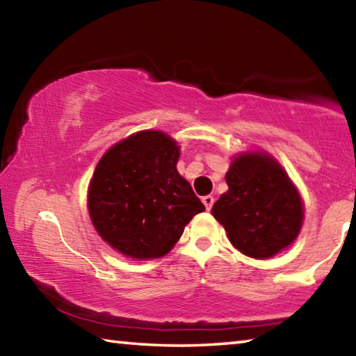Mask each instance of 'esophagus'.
<instances>
[{"label": "esophagus", "mask_w": 356, "mask_h": 356, "mask_svg": "<svg viewBox=\"0 0 356 356\" xmlns=\"http://www.w3.org/2000/svg\"><path fill=\"white\" fill-rule=\"evenodd\" d=\"M202 204H204V206H206V209L207 210H210V209H212V206H213V196H204L202 197Z\"/></svg>", "instance_id": "34e87169"}]
</instances>
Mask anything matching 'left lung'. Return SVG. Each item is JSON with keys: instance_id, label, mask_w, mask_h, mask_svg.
<instances>
[{"instance_id": "1", "label": "left lung", "mask_w": 356, "mask_h": 356, "mask_svg": "<svg viewBox=\"0 0 356 356\" xmlns=\"http://www.w3.org/2000/svg\"><path fill=\"white\" fill-rule=\"evenodd\" d=\"M229 190L213 204L212 215L243 254L265 259L297 238L303 206L284 170L265 154H243L226 174Z\"/></svg>"}]
</instances>
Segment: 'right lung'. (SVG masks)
<instances>
[{
  "label": "right lung",
  "mask_w": 356,
  "mask_h": 356,
  "mask_svg": "<svg viewBox=\"0 0 356 356\" xmlns=\"http://www.w3.org/2000/svg\"><path fill=\"white\" fill-rule=\"evenodd\" d=\"M177 160L176 141L155 130L131 135L102 156L88 207L111 248L134 259L165 256L186 222L206 210L177 172Z\"/></svg>",
  "instance_id": "right-lung-1"
}]
</instances>
